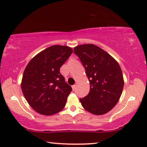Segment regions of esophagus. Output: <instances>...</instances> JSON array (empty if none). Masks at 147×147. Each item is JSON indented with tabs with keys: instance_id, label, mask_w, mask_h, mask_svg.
Masks as SVG:
<instances>
[{
	"instance_id": "esophagus-1",
	"label": "esophagus",
	"mask_w": 147,
	"mask_h": 147,
	"mask_svg": "<svg viewBox=\"0 0 147 147\" xmlns=\"http://www.w3.org/2000/svg\"><path fill=\"white\" fill-rule=\"evenodd\" d=\"M75 88H76V85H73V86H72V89H73V90L74 91V89H75Z\"/></svg>"
}]
</instances>
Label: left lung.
Here are the masks:
<instances>
[{"mask_svg":"<svg viewBox=\"0 0 147 147\" xmlns=\"http://www.w3.org/2000/svg\"><path fill=\"white\" fill-rule=\"evenodd\" d=\"M85 67L90 84L88 95L80 101L83 108L94 115L109 112L118 102L124 87V78L118 62L93 44L80 45L74 48Z\"/></svg>","mask_w":147,"mask_h":147,"instance_id":"1","label":"left lung"}]
</instances>
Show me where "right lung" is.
Segmentation results:
<instances>
[{
    "instance_id": "1",
    "label": "right lung",
    "mask_w": 147,
    "mask_h": 147,
    "mask_svg": "<svg viewBox=\"0 0 147 147\" xmlns=\"http://www.w3.org/2000/svg\"><path fill=\"white\" fill-rule=\"evenodd\" d=\"M72 53L68 46L49 47L35 56L24 69L22 91L29 105L41 115H54L65 106L72 88L59 69Z\"/></svg>"
}]
</instances>
